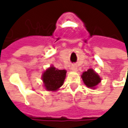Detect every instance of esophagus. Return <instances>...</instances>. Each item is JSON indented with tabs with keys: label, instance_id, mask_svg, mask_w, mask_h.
I'll return each mask as SVG.
<instances>
[{
	"label": "esophagus",
	"instance_id": "34e87169",
	"mask_svg": "<svg viewBox=\"0 0 128 128\" xmlns=\"http://www.w3.org/2000/svg\"><path fill=\"white\" fill-rule=\"evenodd\" d=\"M77 65L76 64H72V66H71V70L72 71H77Z\"/></svg>",
	"mask_w": 128,
	"mask_h": 128
}]
</instances>
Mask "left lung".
<instances>
[{"label":"left lung","mask_w":128,"mask_h":128,"mask_svg":"<svg viewBox=\"0 0 128 128\" xmlns=\"http://www.w3.org/2000/svg\"><path fill=\"white\" fill-rule=\"evenodd\" d=\"M82 78L84 84L89 88L96 89V86L101 82L100 76L92 69H89L88 71L84 72Z\"/></svg>","instance_id":"left-lung-1"}]
</instances>
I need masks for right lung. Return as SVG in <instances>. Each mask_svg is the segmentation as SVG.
I'll list each match as a JSON object with an SVG mask.
<instances>
[{
	"instance_id": "1",
	"label": "right lung",
	"mask_w": 128,
	"mask_h": 128,
	"mask_svg": "<svg viewBox=\"0 0 128 128\" xmlns=\"http://www.w3.org/2000/svg\"><path fill=\"white\" fill-rule=\"evenodd\" d=\"M66 71L58 70L51 66L46 69L42 75V80L45 89L48 91H56L64 84Z\"/></svg>"
}]
</instances>
